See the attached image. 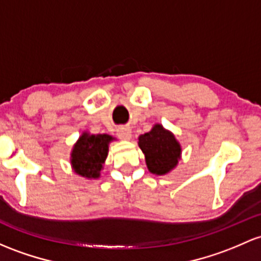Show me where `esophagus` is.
<instances>
[{"label": "esophagus", "instance_id": "obj_1", "mask_svg": "<svg viewBox=\"0 0 261 261\" xmlns=\"http://www.w3.org/2000/svg\"><path fill=\"white\" fill-rule=\"evenodd\" d=\"M117 135L121 137V139L128 140L131 137V128L128 126H120L117 128Z\"/></svg>", "mask_w": 261, "mask_h": 261}]
</instances>
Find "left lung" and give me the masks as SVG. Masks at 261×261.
Listing matches in <instances>:
<instances>
[{
  "mask_svg": "<svg viewBox=\"0 0 261 261\" xmlns=\"http://www.w3.org/2000/svg\"><path fill=\"white\" fill-rule=\"evenodd\" d=\"M139 146L145 153L151 173L165 174L176 167L181 154V146L174 136L161 125H154L150 133L139 137Z\"/></svg>",
  "mask_w": 261,
  "mask_h": 261,
  "instance_id": "obj_1",
  "label": "left lung"
}]
</instances>
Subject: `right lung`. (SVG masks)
Segmentation results:
<instances>
[{
	"mask_svg": "<svg viewBox=\"0 0 261 261\" xmlns=\"http://www.w3.org/2000/svg\"><path fill=\"white\" fill-rule=\"evenodd\" d=\"M113 140L109 135L83 134L74 146L71 165L74 171L83 177L98 178L102 163L108 156V145Z\"/></svg>",
	"mask_w": 261,
	"mask_h": 261,
	"instance_id": "obj_1",
	"label": "right lung"
}]
</instances>
